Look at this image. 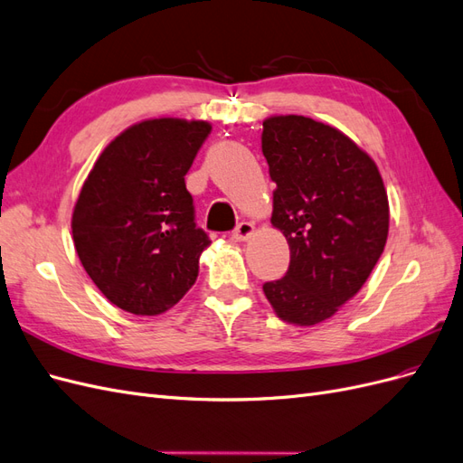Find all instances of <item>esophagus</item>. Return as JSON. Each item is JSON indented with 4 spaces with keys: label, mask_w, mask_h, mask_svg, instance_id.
Wrapping results in <instances>:
<instances>
[{
    "label": "esophagus",
    "mask_w": 463,
    "mask_h": 463,
    "mask_svg": "<svg viewBox=\"0 0 463 463\" xmlns=\"http://www.w3.org/2000/svg\"><path fill=\"white\" fill-rule=\"evenodd\" d=\"M253 232H255L253 223H250V222H240L235 226V230L232 232V235H233L235 241H245L247 237H250V233H253Z\"/></svg>",
    "instance_id": "1"
}]
</instances>
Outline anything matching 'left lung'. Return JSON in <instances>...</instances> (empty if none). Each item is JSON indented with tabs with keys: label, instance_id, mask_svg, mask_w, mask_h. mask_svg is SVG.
Masks as SVG:
<instances>
[{
	"label": "left lung",
	"instance_id": "8db88e82",
	"mask_svg": "<svg viewBox=\"0 0 463 463\" xmlns=\"http://www.w3.org/2000/svg\"><path fill=\"white\" fill-rule=\"evenodd\" d=\"M260 143L276 184L272 226L289 245L288 272L262 291L279 318L311 326L352 299L381 259L384 184L352 138L311 118L266 119Z\"/></svg>",
	"mask_w": 463,
	"mask_h": 463
}]
</instances>
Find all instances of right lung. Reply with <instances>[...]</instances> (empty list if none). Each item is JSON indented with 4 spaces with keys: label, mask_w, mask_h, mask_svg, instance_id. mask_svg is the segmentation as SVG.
Wrapping results in <instances>:
<instances>
[{
    "label": "right lung",
    "mask_w": 463,
    "mask_h": 463,
    "mask_svg": "<svg viewBox=\"0 0 463 463\" xmlns=\"http://www.w3.org/2000/svg\"><path fill=\"white\" fill-rule=\"evenodd\" d=\"M213 128L174 118L137 123L96 160L73 210L87 274L119 309L160 315L197 282L210 237L185 175Z\"/></svg>",
    "instance_id": "add662e5"
}]
</instances>
